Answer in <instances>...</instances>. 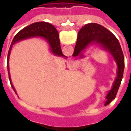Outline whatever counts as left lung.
I'll return each mask as SVG.
<instances>
[{
	"label": "left lung",
	"mask_w": 131,
	"mask_h": 131,
	"mask_svg": "<svg viewBox=\"0 0 131 131\" xmlns=\"http://www.w3.org/2000/svg\"><path fill=\"white\" fill-rule=\"evenodd\" d=\"M90 43H98L104 47L113 56L117 63L118 71L117 77L114 82L112 90L108 93L106 105L110 103L116 97L119 85L123 77V71L125 68V59L121 46L117 38L103 26L96 24L90 23L84 25L79 31L77 41L75 46L73 57L82 55V51Z\"/></svg>",
	"instance_id": "left-lung-1"
}]
</instances>
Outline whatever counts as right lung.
Returning a JSON list of instances; mask_svg holds the SVG:
<instances>
[{"instance_id":"1","label":"right lung","mask_w":131,"mask_h":131,"mask_svg":"<svg viewBox=\"0 0 131 131\" xmlns=\"http://www.w3.org/2000/svg\"><path fill=\"white\" fill-rule=\"evenodd\" d=\"M33 36H42L43 38H45L49 41L54 54L59 55V56H64L62 52V50H61L60 39H59V34H58V32L57 31L56 28L49 23H45V22H38V23H33V24L28 25V27L23 28V30H21L14 36L12 42V44H11V47L9 48L8 53V57H9L10 51L12 49L13 44L22 39L33 37ZM7 67L8 72V66ZM8 77H9V81L11 83L9 72H8ZM11 85L12 86V84H11ZM12 88L14 89L13 86Z\"/></svg>"}]
</instances>
